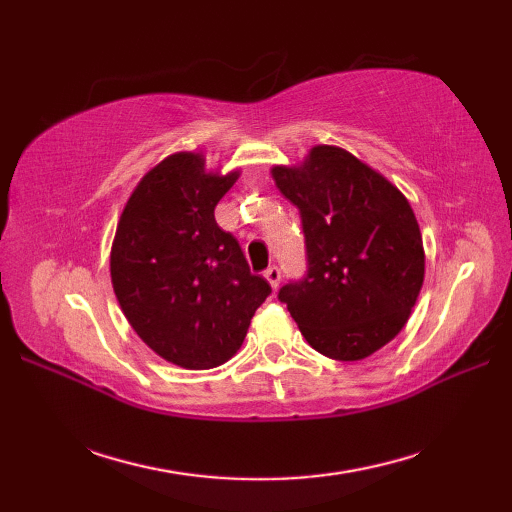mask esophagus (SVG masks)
Segmentation results:
<instances>
[{"mask_svg":"<svg viewBox=\"0 0 512 512\" xmlns=\"http://www.w3.org/2000/svg\"><path fill=\"white\" fill-rule=\"evenodd\" d=\"M264 277L268 279V284L277 290L279 281H281V270H279L277 266H270V268H266V270H264Z\"/></svg>","mask_w":512,"mask_h":512,"instance_id":"esophagus-1","label":"esophagus"}]
</instances>
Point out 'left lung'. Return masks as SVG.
<instances>
[{"label":"left lung","instance_id":"left-lung-1","mask_svg":"<svg viewBox=\"0 0 512 512\" xmlns=\"http://www.w3.org/2000/svg\"><path fill=\"white\" fill-rule=\"evenodd\" d=\"M297 206L308 275L279 290L306 341L334 361H361L405 328L424 281L409 200L376 169L334 145L273 167Z\"/></svg>","mask_w":512,"mask_h":512}]
</instances>
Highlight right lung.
Returning a JSON list of instances; mask_svg holds the SVG:
<instances>
[{"instance_id": "add662e5", "label": "right lung", "mask_w": 512, "mask_h": 512, "mask_svg": "<svg viewBox=\"0 0 512 512\" xmlns=\"http://www.w3.org/2000/svg\"><path fill=\"white\" fill-rule=\"evenodd\" d=\"M237 178V169L209 171L202 154L178 151L140 178L116 226L110 273L121 310L151 350L184 369L233 358L270 295L215 222Z\"/></svg>"}]
</instances>
